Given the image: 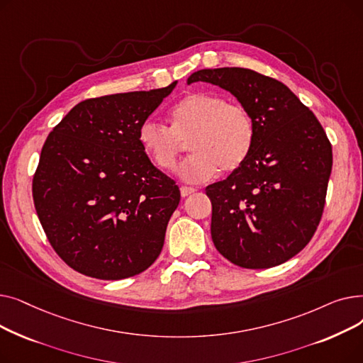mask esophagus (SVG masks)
Instances as JSON below:
<instances>
[{
    "instance_id": "1",
    "label": "esophagus",
    "mask_w": 363,
    "mask_h": 363,
    "mask_svg": "<svg viewBox=\"0 0 363 363\" xmlns=\"http://www.w3.org/2000/svg\"><path fill=\"white\" fill-rule=\"evenodd\" d=\"M179 191H181V196H182V197H188L189 194L196 193V188H193V186H185V185H182V186L179 188Z\"/></svg>"
}]
</instances>
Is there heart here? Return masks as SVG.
Returning a JSON list of instances; mask_svg holds the SVG:
<instances>
[{
	"instance_id": "heart-1",
	"label": "heart",
	"mask_w": 363,
	"mask_h": 363,
	"mask_svg": "<svg viewBox=\"0 0 363 363\" xmlns=\"http://www.w3.org/2000/svg\"><path fill=\"white\" fill-rule=\"evenodd\" d=\"M172 126L147 119L138 140L147 156L163 170L175 169L186 143L193 155L178 169L188 182H203L216 172H233L249 157L255 143V123L249 110L226 103L213 92H193L170 110Z\"/></svg>"
}]
</instances>
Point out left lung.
<instances>
[{"mask_svg": "<svg viewBox=\"0 0 363 363\" xmlns=\"http://www.w3.org/2000/svg\"><path fill=\"white\" fill-rule=\"evenodd\" d=\"M230 91L249 110L255 143L247 160L206 186L218 252L247 269L287 262L313 237L325 204L333 148L315 114L282 82L242 67L203 69L186 84Z\"/></svg>", "mask_w": 363, "mask_h": 363, "instance_id": "8db88e82", "label": "left lung"}]
</instances>
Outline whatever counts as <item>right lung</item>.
<instances>
[{
  "mask_svg": "<svg viewBox=\"0 0 363 363\" xmlns=\"http://www.w3.org/2000/svg\"><path fill=\"white\" fill-rule=\"evenodd\" d=\"M175 86L81 101L48 135L33 203L52 249L72 269L114 281L159 257L181 193L150 162L138 130Z\"/></svg>",
  "mask_w": 363,
  "mask_h": 363,
  "instance_id": "add662e5",
  "label": "right lung"
}]
</instances>
